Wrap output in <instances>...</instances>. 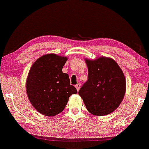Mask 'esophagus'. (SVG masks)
I'll list each match as a JSON object with an SVG mask.
<instances>
[{
    "label": "esophagus",
    "instance_id": "1",
    "mask_svg": "<svg viewBox=\"0 0 149 149\" xmlns=\"http://www.w3.org/2000/svg\"><path fill=\"white\" fill-rule=\"evenodd\" d=\"M76 89H77V91H79V89H80V88H81V84H77L76 85Z\"/></svg>",
    "mask_w": 149,
    "mask_h": 149
}]
</instances>
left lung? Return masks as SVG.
<instances>
[{
	"instance_id": "8db88e82",
	"label": "left lung",
	"mask_w": 149,
	"mask_h": 149,
	"mask_svg": "<svg viewBox=\"0 0 149 149\" xmlns=\"http://www.w3.org/2000/svg\"><path fill=\"white\" fill-rule=\"evenodd\" d=\"M88 79L79 91L86 107L94 115H106L120 104L125 93V79L116 62L101 57L86 60Z\"/></svg>"
}]
</instances>
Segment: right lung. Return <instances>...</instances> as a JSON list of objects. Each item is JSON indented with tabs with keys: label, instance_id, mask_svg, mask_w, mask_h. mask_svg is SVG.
Masks as SVG:
<instances>
[{
	"label": "right lung",
	"instance_id": "1",
	"mask_svg": "<svg viewBox=\"0 0 149 149\" xmlns=\"http://www.w3.org/2000/svg\"><path fill=\"white\" fill-rule=\"evenodd\" d=\"M66 61L65 57L47 54L37 59L29 70L26 93L33 107L42 115L61 113L70 96L77 93L68 75L62 71Z\"/></svg>",
	"mask_w": 149,
	"mask_h": 149
}]
</instances>
